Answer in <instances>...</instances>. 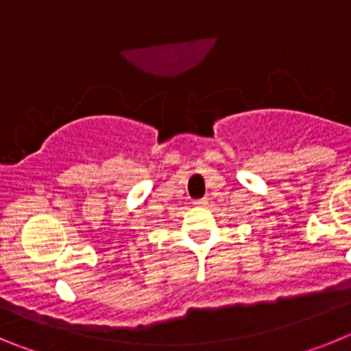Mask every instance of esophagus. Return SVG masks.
Listing matches in <instances>:
<instances>
[{"instance_id": "obj_1", "label": "esophagus", "mask_w": 351, "mask_h": 351, "mask_svg": "<svg viewBox=\"0 0 351 351\" xmlns=\"http://www.w3.org/2000/svg\"><path fill=\"white\" fill-rule=\"evenodd\" d=\"M195 206L197 207H206L207 206V198L204 197V198H198V200H195Z\"/></svg>"}]
</instances>
